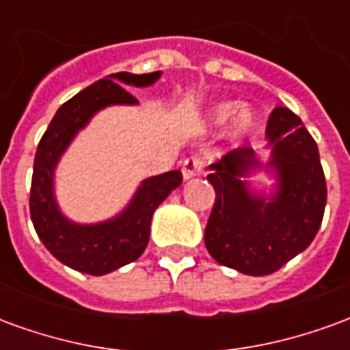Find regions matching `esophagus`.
<instances>
[{
	"mask_svg": "<svg viewBox=\"0 0 350 350\" xmlns=\"http://www.w3.org/2000/svg\"><path fill=\"white\" fill-rule=\"evenodd\" d=\"M202 168H204V161L200 159V157H197V155L195 157H187L182 165V174L185 180H191L195 176L202 174Z\"/></svg>",
	"mask_w": 350,
	"mask_h": 350,
	"instance_id": "esophagus-1",
	"label": "esophagus"
}]
</instances>
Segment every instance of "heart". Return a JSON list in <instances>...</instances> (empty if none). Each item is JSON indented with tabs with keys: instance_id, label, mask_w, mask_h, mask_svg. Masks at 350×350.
Wrapping results in <instances>:
<instances>
[{
	"instance_id": "obj_1",
	"label": "heart",
	"mask_w": 350,
	"mask_h": 350,
	"mask_svg": "<svg viewBox=\"0 0 350 350\" xmlns=\"http://www.w3.org/2000/svg\"><path fill=\"white\" fill-rule=\"evenodd\" d=\"M210 118H212L213 123H223L230 118L228 133H230L232 137H240V135H243V133L251 127V123H253V112H251V108H234L232 103H221L217 107H213V110L210 112Z\"/></svg>"
}]
</instances>
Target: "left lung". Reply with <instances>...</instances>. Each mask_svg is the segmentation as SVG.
<instances>
[{"instance_id":"8db88e82","label":"left lung","mask_w":350,"mask_h":350,"mask_svg":"<svg viewBox=\"0 0 350 350\" xmlns=\"http://www.w3.org/2000/svg\"><path fill=\"white\" fill-rule=\"evenodd\" d=\"M275 191L255 193L243 178L262 168L255 150L243 146L210 165L215 202L204 230L208 253L223 266L268 275L308 250L326 206L319 148L293 110L275 107L266 125Z\"/></svg>"}]
</instances>
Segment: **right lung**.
Returning a JSON list of instances; mask_svg holds the SVG:
<instances>
[{
  "mask_svg": "<svg viewBox=\"0 0 350 350\" xmlns=\"http://www.w3.org/2000/svg\"><path fill=\"white\" fill-rule=\"evenodd\" d=\"M161 71L148 75L116 72L97 80L57 108L49 129L37 146L33 178L29 191V213L44 247L72 270L105 275L137 260L150 240V225L157 206L182 183V172L170 170L152 176L138 185L135 197L122 213L103 223L80 225L67 219L54 195V170L72 138L100 108L110 105H137L138 100L123 86H152Z\"/></svg>",
  "mask_w": 350,
  "mask_h": 350,
  "instance_id": "obj_1",
  "label": "right lung"
}]
</instances>
